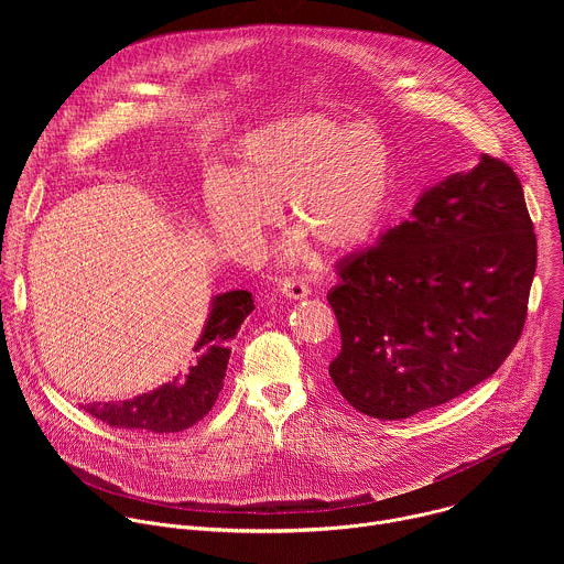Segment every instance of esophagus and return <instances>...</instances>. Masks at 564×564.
I'll list each match as a JSON object with an SVG mask.
<instances>
[{
  "label": "esophagus",
  "mask_w": 564,
  "mask_h": 564,
  "mask_svg": "<svg viewBox=\"0 0 564 564\" xmlns=\"http://www.w3.org/2000/svg\"><path fill=\"white\" fill-rule=\"evenodd\" d=\"M310 288H307V283L303 281V279H285V281H281V294L285 296V299H292V301H299V299H305V296H310Z\"/></svg>",
  "instance_id": "obj_1"
}]
</instances>
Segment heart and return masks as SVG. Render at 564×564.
Masks as SVG:
<instances>
[{"label":"heart","instance_id":"b5f03b06","mask_svg":"<svg viewBox=\"0 0 564 564\" xmlns=\"http://www.w3.org/2000/svg\"><path fill=\"white\" fill-rule=\"evenodd\" d=\"M392 189L390 149L375 127L296 113L243 138L227 178L205 189V216L227 243L252 246L285 203L294 231L344 257L377 231Z\"/></svg>","mask_w":564,"mask_h":564}]
</instances>
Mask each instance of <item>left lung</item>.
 Wrapping results in <instances>:
<instances>
[{
	"instance_id": "1",
	"label": "left lung",
	"mask_w": 564,
	"mask_h": 564,
	"mask_svg": "<svg viewBox=\"0 0 564 564\" xmlns=\"http://www.w3.org/2000/svg\"><path fill=\"white\" fill-rule=\"evenodd\" d=\"M538 243L516 172L479 155L339 265L330 377L352 409L406 420L491 377L518 344Z\"/></svg>"
}]
</instances>
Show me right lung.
Returning <instances> with one entry per match:
<instances>
[{"label":"right lung","instance_id":"add662e5","mask_svg":"<svg viewBox=\"0 0 564 564\" xmlns=\"http://www.w3.org/2000/svg\"><path fill=\"white\" fill-rule=\"evenodd\" d=\"M252 310L254 299L248 290L216 294L187 366L174 379L133 399L87 404L83 409L109 426L147 433H178L198 424L223 390L231 355L229 341Z\"/></svg>","mask_w":564,"mask_h":564}]
</instances>
